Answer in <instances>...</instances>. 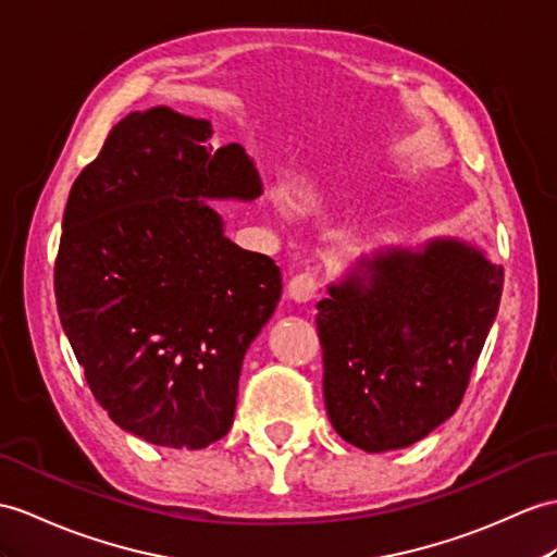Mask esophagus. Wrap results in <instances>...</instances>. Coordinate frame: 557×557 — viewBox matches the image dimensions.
<instances>
[{"label":"esophagus","mask_w":557,"mask_h":557,"mask_svg":"<svg viewBox=\"0 0 557 557\" xmlns=\"http://www.w3.org/2000/svg\"><path fill=\"white\" fill-rule=\"evenodd\" d=\"M319 290V276L317 271H302V274H295L288 283V295L295 302H309L311 297Z\"/></svg>","instance_id":"34e87169"}]
</instances>
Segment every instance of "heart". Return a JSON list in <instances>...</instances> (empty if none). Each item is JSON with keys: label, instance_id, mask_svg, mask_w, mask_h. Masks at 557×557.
Instances as JSON below:
<instances>
[{"label": "heart", "instance_id": "b5f03b06", "mask_svg": "<svg viewBox=\"0 0 557 557\" xmlns=\"http://www.w3.org/2000/svg\"><path fill=\"white\" fill-rule=\"evenodd\" d=\"M276 202H278V198H276Z\"/></svg>", "mask_w": 557, "mask_h": 557}]
</instances>
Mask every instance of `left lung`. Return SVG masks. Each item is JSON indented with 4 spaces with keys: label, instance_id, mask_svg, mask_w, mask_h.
<instances>
[{
    "label": "left lung",
    "instance_id": "obj_1",
    "mask_svg": "<svg viewBox=\"0 0 557 557\" xmlns=\"http://www.w3.org/2000/svg\"><path fill=\"white\" fill-rule=\"evenodd\" d=\"M504 267L456 238L361 257L317 305L331 425L369 454L451 418L496 319Z\"/></svg>",
    "mask_w": 557,
    "mask_h": 557
}]
</instances>
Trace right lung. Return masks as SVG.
I'll list each match as a JSON object with an SVG mask.
<instances>
[{
    "label": "right lung",
    "instance_id": "right-lung-1",
    "mask_svg": "<svg viewBox=\"0 0 557 557\" xmlns=\"http://www.w3.org/2000/svg\"><path fill=\"white\" fill-rule=\"evenodd\" d=\"M208 120L134 111L79 172L53 290L87 385L122 430L202 449L234 423L243 357L281 297V269L224 236L208 200L262 194Z\"/></svg>",
    "mask_w": 557,
    "mask_h": 557
}]
</instances>
